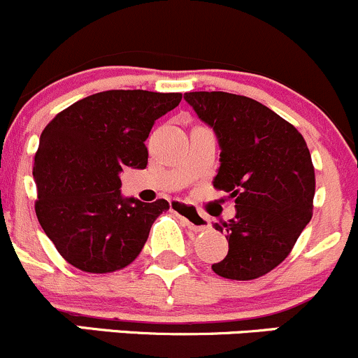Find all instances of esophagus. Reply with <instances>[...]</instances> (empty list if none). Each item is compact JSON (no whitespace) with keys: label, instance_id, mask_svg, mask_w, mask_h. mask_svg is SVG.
<instances>
[{"label":"esophagus","instance_id":"34e87169","mask_svg":"<svg viewBox=\"0 0 358 358\" xmlns=\"http://www.w3.org/2000/svg\"><path fill=\"white\" fill-rule=\"evenodd\" d=\"M171 210L175 214H178L185 224L195 231H202V229H208L209 228V220L204 216V214L199 213L197 209L192 208V206L185 204L182 201H173L171 202Z\"/></svg>","mask_w":358,"mask_h":358}]
</instances>
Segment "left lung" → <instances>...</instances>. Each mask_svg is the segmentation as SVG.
Returning a JSON list of instances; mask_svg holds the SVG:
<instances>
[{"mask_svg":"<svg viewBox=\"0 0 358 358\" xmlns=\"http://www.w3.org/2000/svg\"><path fill=\"white\" fill-rule=\"evenodd\" d=\"M185 101L220 142L214 189L235 201L236 214L214 224L228 254L213 271L248 281L280 266L312 217L315 175L302 134L268 106L229 92H187Z\"/></svg>","mask_w":358,"mask_h":358,"instance_id":"1","label":"left lung"}]
</instances>
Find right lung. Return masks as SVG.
<instances>
[{"label":"right lung","mask_w":358,"mask_h":358,"mask_svg":"<svg viewBox=\"0 0 358 358\" xmlns=\"http://www.w3.org/2000/svg\"><path fill=\"white\" fill-rule=\"evenodd\" d=\"M180 92L104 90L77 101L41 134L34 157L36 214L63 259L85 273L131 264L168 201L122 197L120 171L148 166L145 138Z\"/></svg>","instance_id":"1"}]
</instances>
